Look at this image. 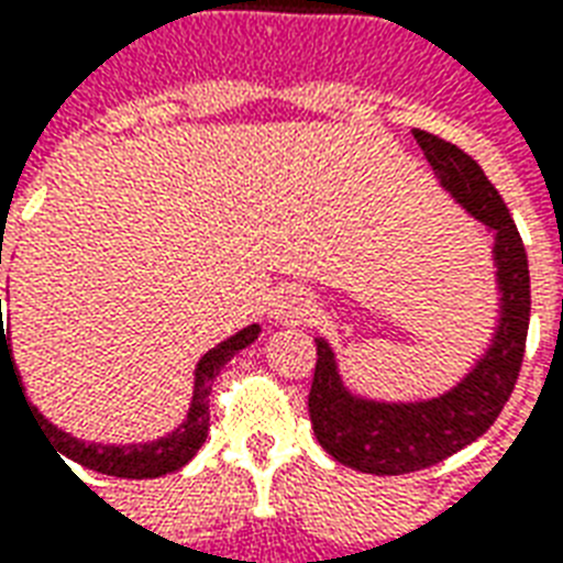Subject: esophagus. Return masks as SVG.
Instances as JSON below:
<instances>
[{
  "mask_svg": "<svg viewBox=\"0 0 563 563\" xmlns=\"http://www.w3.org/2000/svg\"><path fill=\"white\" fill-rule=\"evenodd\" d=\"M307 307H310V303L300 298V291L286 289L277 295L272 312H274V319H280V321H298V319H303L307 312H310Z\"/></svg>",
  "mask_w": 563,
  "mask_h": 563,
  "instance_id": "1",
  "label": "esophagus"
}]
</instances>
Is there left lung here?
<instances>
[{"mask_svg":"<svg viewBox=\"0 0 563 563\" xmlns=\"http://www.w3.org/2000/svg\"><path fill=\"white\" fill-rule=\"evenodd\" d=\"M416 144L431 162L457 203L493 227L496 277L501 291V321L493 345L478 366L445 396L416 405H384L351 396L342 386L333 351L316 339V375L307 405L321 449L351 470L372 475H405L428 470L475 443L496 422L520 377L531 316V280L526 247L490 179L457 144L413 129Z\"/></svg>","mask_w":563,"mask_h":563,"instance_id":"1","label":"left lung"}]
</instances>
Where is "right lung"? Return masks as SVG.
<instances>
[{
    "instance_id": "1",
    "label": "right lung",
    "mask_w": 563,
    "mask_h": 563,
    "mask_svg": "<svg viewBox=\"0 0 563 563\" xmlns=\"http://www.w3.org/2000/svg\"><path fill=\"white\" fill-rule=\"evenodd\" d=\"M0 265H2V247H0ZM2 303V298H0ZM260 336V324H251V328L239 330L235 336H230L227 342H221L218 349H212L209 354H203V360L197 363L195 372V398H191V407H188L186 422L179 424L174 434L162 437L156 443H139V445H100V443H81L76 437L64 434L55 424H49L37 413V407H29L34 416V422L46 437V443L58 449V457H70L73 463H81L93 472H102V475H114V478H158V475H167V472H177L179 466H186L191 457L197 454V449L203 445L206 434H209V393H212V380L221 368L230 363V360L239 354L242 349H247L253 339ZM8 363L11 375L16 377V386H20V375L14 372V360H11V345L5 339V324H2L0 312V377L2 366ZM23 393V386H20ZM25 398V396H23ZM29 405V401H25Z\"/></svg>"
}]
</instances>
